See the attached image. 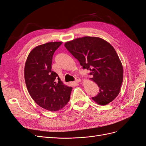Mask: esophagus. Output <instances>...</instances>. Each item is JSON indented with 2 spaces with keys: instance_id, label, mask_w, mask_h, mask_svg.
I'll use <instances>...</instances> for the list:
<instances>
[{
  "instance_id": "34e87169",
  "label": "esophagus",
  "mask_w": 146,
  "mask_h": 146,
  "mask_svg": "<svg viewBox=\"0 0 146 146\" xmlns=\"http://www.w3.org/2000/svg\"><path fill=\"white\" fill-rule=\"evenodd\" d=\"M81 82V79L79 78V77H76V80H75V83H79V82Z\"/></svg>"
}]
</instances>
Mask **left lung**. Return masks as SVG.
<instances>
[{"mask_svg":"<svg viewBox=\"0 0 146 146\" xmlns=\"http://www.w3.org/2000/svg\"><path fill=\"white\" fill-rule=\"evenodd\" d=\"M64 46L83 69L90 70V79L99 87L98 94L92 99L100 105L115 99L123 81V67L114 47L103 39L92 36L73 39Z\"/></svg>","mask_w":146,"mask_h":146,"instance_id":"obj_1","label":"left lung"}]
</instances>
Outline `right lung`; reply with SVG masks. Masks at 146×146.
I'll list each match as a JSON object with an SVG mask.
<instances>
[{
    "instance_id": "right-lung-1",
    "label": "right lung",
    "mask_w": 146,
    "mask_h": 146,
    "mask_svg": "<svg viewBox=\"0 0 146 146\" xmlns=\"http://www.w3.org/2000/svg\"><path fill=\"white\" fill-rule=\"evenodd\" d=\"M62 43L50 42L35 47L25 64V82L30 96L39 106L50 111L63 108L72 90L51 70L53 55Z\"/></svg>"
}]
</instances>
